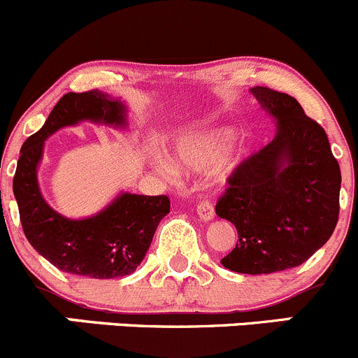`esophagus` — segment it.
<instances>
[{
	"label": "esophagus",
	"mask_w": 358,
	"mask_h": 358,
	"mask_svg": "<svg viewBox=\"0 0 358 358\" xmlns=\"http://www.w3.org/2000/svg\"><path fill=\"white\" fill-rule=\"evenodd\" d=\"M196 214L200 215L201 221H210L214 217V207L208 200H201L196 207Z\"/></svg>",
	"instance_id": "34e87169"
}]
</instances>
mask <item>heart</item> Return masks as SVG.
Wrapping results in <instances>:
<instances>
[{"label":"heart","instance_id":"1","mask_svg":"<svg viewBox=\"0 0 358 358\" xmlns=\"http://www.w3.org/2000/svg\"><path fill=\"white\" fill-rule=\"evenodd\" d=\"M233 139H235V132L229 129L180 137L174 146L176 162L179 167L187 169V171H207L221 160ZM178 165L167 157L158 158V169L162 174L169 178L178 176Z\"/></svg>","mask_w":358,"mask_h":358}]
</instances>
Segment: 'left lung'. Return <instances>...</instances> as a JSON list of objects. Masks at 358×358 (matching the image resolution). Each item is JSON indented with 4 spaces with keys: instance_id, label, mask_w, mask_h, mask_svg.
Instances as JSON below:
<instances>
[{
    "instance_id": "obj_1",
    "label": "left lung",
    "mask_w": 358,
    "mask_h": 358,
    "mask_svg": "<svg viewBox=\"0 0 358 358\" xmlns=\"http://www.w3.org/2000/svg\"><path fill=\"white\" fill-rule=\"evenodd\" d=\"M250 92L277 120L278 132L231 172L215 214L238 231L222 266L263 275L299 266L331 238L341 171L325 130L294 97L268 87Z\"/></svg>"
}]
</instances>
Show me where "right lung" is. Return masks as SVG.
<instances>
[{
    "instance_id": "right-lung-1",
    "label": "right lung",
    "mask_w": 358,
    "mask_h": 358,
    "mask_svg": "<svg viewBox=\"0 0 358 358\" xmlns=\"http://www.w3.org/2000/svg\"><path fill=\"white\" fill-rule=\"evenodd\" d=\"M125 104L95 90L62 95L45 125L27 137L13 176V194L19 205L26 238L36 252L60 271L90 278H118L136 271L146 256L155 231L171 210L165 194L122 193L99 214L67 219L41 196L38 165L45 141L62 127L88 122L127 127Z\"/></svg>"
}]
</instances>
